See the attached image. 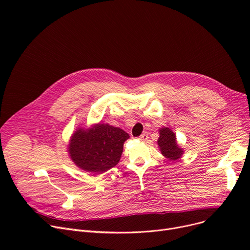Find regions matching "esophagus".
I'll use <instances>...</instances> for the list:
<instances>
[{"instance_id":"1","label":"esophagus","mask_w":250,"mask_h":250,"mask_svg":"<svg viewBox=\"0 0 250 250\" xmlns=\"http://www.w3.org/2000/svg\"><path fill=\"white\" fill-rule=\"evenodd\" d=\"M148 138H149V135L146 133V134H143V135H141L139 139H140L142 142H146V141L148 140Z\"/></svg>"}]
</instances>
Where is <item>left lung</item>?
<instances>
[{"label": "left lung", "instance_id": "8db88e82", "mask_svg": "<svg viewBox=\"0 0 250 250\" xmlns=\"http://www.w3.org/2000/svg\"><path fill=\"white\" fill-rule=\"evenodd\" d=\"M157 144H158L161 154L169 161H176L180 159L185 153L183 149L177 144L176 135L169 127L163 126L159 128V139L157 141Z\"/></svg>", "mask_w": 250, "mask_h": 250}]
</instances>
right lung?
<instances>
[{
  "mask_svg": "<svg viewBox=\"0 0 250 250\" xmlns=\"http://www.w3.org/2000/svg\"><path fill=\"white\" fill-rule=\"evenodd\" d=\"M128 138L124 129L108 124L98 123L86 128L79 126L70 138L69 156L84 171L101 174L120 162Z\"/></svg>",
  "mask_w": 250,
  "mask_h": 250,
  "instance_id": "1",
  "label": "right lung"
}]
</instances>
